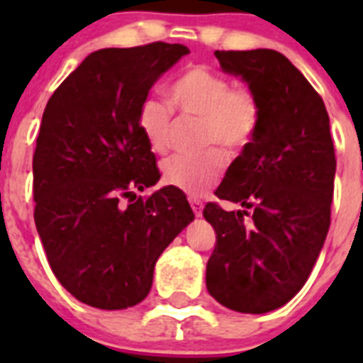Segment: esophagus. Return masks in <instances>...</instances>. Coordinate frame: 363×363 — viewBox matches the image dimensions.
Instances as JSON below:
<instances>
[{"instance_id":"obj_1","label":"esophagus","mask_w":363,"mask_h":363,"mask_svg":"<svg viewBox=\"0 0 363 363\" xmlns=\"http://www.w3.org/2000/svg\"><path fill=\"white\" fill-rule=\"evenodd\" d=\"M189 203H191L192 213H194L198 218H200L201 213H203V203H201L200 200H196V198H189Z\"/></svg>"}]
</instances>
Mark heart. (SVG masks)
Here are the masks:
<instances>
[{
  "mask_svg": "<svg viewBox=\"0 0 363 363\" xmlns=\"http://www.w3.org/2000/svg\"><path fill=\"white\" fill-rule=\"evenodd\" d=\"M169 101L182 120H200L201 154L174 156L163 163V182L171 187L201 196L220 182L225 171V152L238 154L251 145L262 123V105L247 86H233L229 78L207 67L194 65L169 86ZM138 129L149 149L163 154L171 147L174 120L165 105L145 99L136 118Z\"/></svg>",
  "mask_w": 363,
  "mask_h": 363,
  "instance_id": "1",
  "label": "heart"
}]
</instances>
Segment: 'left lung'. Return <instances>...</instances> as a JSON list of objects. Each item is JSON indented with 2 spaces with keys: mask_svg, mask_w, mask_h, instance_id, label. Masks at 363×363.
<instances>
[{
  "mask_svg": "<svg viewBox=\"0 0 363 363\" xmlns=\"http://www.w3.org/2000/svg\"><path fill=\"white\" fill-rule=\"evenodd\" d=\"M214 56L223 72L240 76L255 92L262 123L214 192L243 211L205 205V220L216 233L205 284L227 309L262 314L303 287L325 242L336 172L329 114L284 54L256 49Z\"/></svg>",
  "mask_w": 363,
  "mask_h": 363,
  "instance_id": "left-lung-1",
  "label": "left lung"
}]
</instances>
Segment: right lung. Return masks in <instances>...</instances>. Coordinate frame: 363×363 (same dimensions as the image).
Here are the masks:
<instances>
[{"label": "right lung", "mask_w": 363, "mask_h": 363, "mask_svg": "<svg viewBox=\"0 0 363 363\" xmlns=\"http://www.w3.org/2000/svg\"><path fill=\"white\" fill-rule=\"evenodd\" d=\"M185 54V45L163 41L96 50L45 107L32 160L34 221L60 284L96 309L140 303L160 255L194 220L171 185L133 201L160 179L138 111Z\"/></svg>", "instance_id": "obj_1"}]
</instances>
